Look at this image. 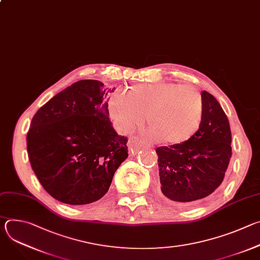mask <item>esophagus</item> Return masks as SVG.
<instances>
[{
    "instance_id": "1",
    "label": "esophagus",
    "mask_w": 260,
    "mask_h": 260,
    "mask_svg": "<svg viewBox=\"0 0 260 260\" xmlns=\"http://www.w3.org/2000/svg\"><path fill=\"white\" fill-rule=\"evenodd\" d=\"M127 145L129 147V149L133 151V152H138L141 148H143L146 144L139 138V137H136V136H133V137H129L128 138V142H127Z\"/></svg>"
}]
</instances>
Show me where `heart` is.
Segmentation results:
<instances>
[{
	"instance_id": "heart-1",
	"label": "heart",
	"mask_w": 260,
	"mask_h": 260,
	"mask_svg": "<svg viewBox=\"0 0 260 260\" xmlns=\"http://www.w3.org/2000/svg\"><path fill=\"white\" fill-rule=\"evenodd\" d=\"M110 115L123 131L147 125L152 137L164 144L178 146L189 141L199 131L203 115L202 94L190 85L171 82L140 84L115 93L109 101Z\"/></svg>"
}]
</instances>
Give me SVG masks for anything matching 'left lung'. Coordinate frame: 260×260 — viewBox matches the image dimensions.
I'll use <instances>...</instances> for the list:
<instances>
[{
	"mask_svg": "<svg viewBox=\"0 0 260 260\" xmlns=\"http://www.w3.org/2000/svg\"><path fill=\"white\" fill-rule=\"evenodd\" d=\"M202 98L204 115L197 134L186 143L156 149L161 193L175 203L192 204L213 193L232 157L228 116L211 93L204 90Z\"/></svg>",
	"mask_w": 260,
	"mask_h": 260,
	"instance_id": "8db88e82",
	"label": "left lung"
}]
</instances>
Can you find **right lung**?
<instances>
[{
    "mask_svg": "<svg viewBox=\"0 0 260 260\" xmlns=\"http://www.w3.org/2000/svg\"><path fill=\"white\" fill-rule=\"evenodd\" d=\"M115 89L80 80L58 92L31 119L29 162L43 188L69 205L102 199L127 158V138L109 119L107 94Z\"/></svg>",
    "mask_w": 260,
    "mask_h": 260,
    "instance_id": "add662e5",
    "label": "right lung"
}]
</instances>
